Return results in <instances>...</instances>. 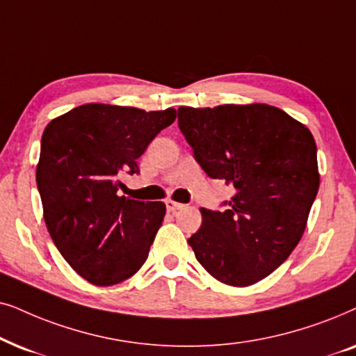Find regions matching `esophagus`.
I'll return each mask as SVG.
<instances>
[{
	"label": "esophagus",
	"mask_w": 356,
	"mask_h": 356,
	"mask_svg": "<svg viewBox=\"0 0 356 356\" xmlns=\"http://www.w3.org/2000/svg\"><path fill=\"white\" fill-rule=\"evenodd\" d=\"M184 205L182 203H177V202H174V200H165V208H168L169 211H177V210H181Z\"/></svg>",
	"instance_id": "34e87169"
}]
</instances>
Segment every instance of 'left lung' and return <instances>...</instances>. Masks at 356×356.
<instances>
[{
  "label": "left lung",
  "mask_w": 356,
  "mask_h": 356,
  "mask_svg": "<svg viewBox=\"0 0 356 356\" xmlns=\"http://www.w3.org/2000/svg\"><path fill=\"white\" fill-rule=\"evenodd\" d=\"M177 115L208 177L234 187L221 211L202 208V226L188 244L221 283H257L305 233L319 191L316 141L302 123L267 104L181 107Z\"/></svg>",
  "instance_id": "obj_1"
}]
</instances>
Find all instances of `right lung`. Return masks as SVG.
<instances>
[{
  "label": "right lung",
  "instance_id": "right-lung-1",
  "mask_svg": "<svg viewBox=\"0 0 356 356\" xmlns=\"http://www.w3.org/2000/svg\"><path fill=\"white\" fill-rule=\"evenodd\" d=\"M174 120V108L86 104L44 130L37 188L47 229L71 268L89 283L115 285L148 259L165 205L123 197L122 177L140 172L136 159Z\"/></svg>",
  "mask_w": 356,
  "mask_h": 356
}]
</instances>
